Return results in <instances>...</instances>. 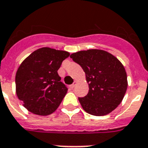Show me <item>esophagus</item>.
Masks as SVG:
<instances>
[{"instance_id":"esophagus-1","label":"esophagus","mask_w":148,"mask_h":148,"mask_svg":"<svg viewBox=\"0 0 148 148\" xmlns=\"http://www.w3.org/2000/svg\"><path fill=\"white\" fill-rule=\"evenodd\" d=\"M76 84H77V82L74 81V83H73V84H72L71 85V89H74V88L75 87V86H76Z\"/></svg>"}]
</instances>
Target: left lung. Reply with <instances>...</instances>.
Returning a JSON list of instances; mask_svg holds the SVG:
<instances>
[{
	"label": "left lung",
	"instance_id": "obj_1",
	"mask_svg": "<svg viewBox=\"0 0 148 148\" xmlns=\"http://www.w3.org/2000/svg\"><path fill=\"white\" fill-rule=\"evenodd\" d=\"M85 72L89 92L78 98L88 114L104 116L116 108L127 89V75L122 63L112 54L101 49L79 51L71 55Z\"/></svg>",
	"mask_w": 148,
	"mask_h": 148
}]
</instances>
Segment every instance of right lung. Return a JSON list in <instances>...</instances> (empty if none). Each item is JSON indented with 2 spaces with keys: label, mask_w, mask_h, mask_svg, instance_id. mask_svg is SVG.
<instances>
[{
  "label": "right lung",
  "mask_w": 148,
  "mask_h": 148,
  "mask_svg": "<svg viewBox=\"0 0 148 148\" xmlns=\"http://www.w3.org/2000/svg\"><path fill=\"white\" fill-rule=\"evenodd\" d=\"M69 56L66 51L43 47L33 52L19 65L16 74V91L30 112L47 116L58 108L68 92L58 70Z\"/></svg>",
  "instance_id": "add662e5"
}]
</instances>
